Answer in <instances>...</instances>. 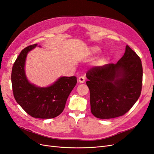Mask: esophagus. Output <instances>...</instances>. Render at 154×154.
<instances>
[{
	"instance_id": "1",
	"label": "esophagus",
	"mask_w": 154,
	"mask_h": 154,
	"mask_svg": "<svg viewBox=\"0 0 154 154\" xmlns=\"http://www.w3.org/2000/svg\"><path fill=\"white\" fill-rule=\"evenodd\" d=\"M78 80H79V83H83L85 82V76H80V77H79Z\"/></svg>"
}]
</instances>
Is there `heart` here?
<instances>
[{"mask_svg": "<svg viewBox=\"0 0 154 154\" xmlns=\"http://www.w3.org/2000/svg\"><path fill=\"white\" fill-rule=\"evenodd\" d=\"M94 51H97L99 50V48H96V47H95V48H94Z\"/></svg>", "mask_w": 154, "mask_h": 154, "instance_id": "b5f03b06", "label": "heart"}]
</instances>
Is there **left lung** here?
Segmentation results:
<instances>
[{"label":"left lung","mask_w":154,"mask_h":154,"mask_svg":"<svg viewBox=\"0 0 154 154\" xmlns=\"http://www.w3.org/2000/svg\"><path fill=\"white\" fill-rule=\"evenodd\" d=\"M86 76L91 112L97 118L109 119L122 116L140 96L141 60L128 45L117 63L93 67Z\"/></svg>","instance_id":"1"}]
</instances>
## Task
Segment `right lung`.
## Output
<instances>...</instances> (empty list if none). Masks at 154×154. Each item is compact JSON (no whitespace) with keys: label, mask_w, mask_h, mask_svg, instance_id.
Returning <instances> with one entry per match:
<instances>
[{"label":"right lung","mask_w":154,"mask_h":154,"mask_svg":"<svg viewBox=\"0 0 154 154\" xmlns=\"http://www.w3.org/2000/svg\"><path fill=\"white\" fill-rule=\"evenodd\" d=\"M37 46L30 45L22 50L16 59L11 72L13 92L16 101L26 113L34 118L53 119L65 108L67 97L76 86V76L60 77L52 85L40 88L26 79L24 66L27 53Z\"/></svg>","instance_id":"right-lung-1"}]
</instances>
